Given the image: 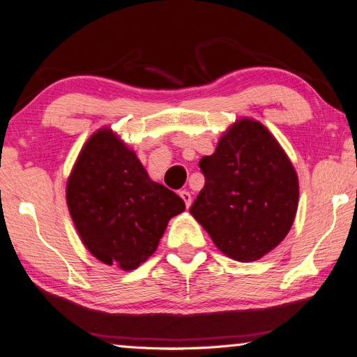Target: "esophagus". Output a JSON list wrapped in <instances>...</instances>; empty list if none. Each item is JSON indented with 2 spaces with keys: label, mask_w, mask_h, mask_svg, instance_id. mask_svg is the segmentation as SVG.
<instances>
[{
  "label": "esophagus",
  "mask_w": 357,
  "mask_h": 357,
  "mask_svg": "<svg viewBox=\"0 0 357 357\" xmlns=\"http://www.w3.org/2000/svg\"><path fill=\"white\" fill-rule=\"evenodd\" d=\"M179 195H181V198H183L184 200V203H185V208L189 209L190 208V204H192V195L187 190H181L179 192Z\"/></svg>",
  "instance_id": "obj_1"
}]
</instances>
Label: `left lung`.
Returning a JSON list of instances; mask_svg holds the SVG:
<instances>
[{
  "label": "left lung",
  "mask_w": 357,
  "mask_h": 357,
  "mask_svg": "<svg viewBox=\"0 0 357 357\" xmlns=\"http://www.w3.org/2000/svg\"><path fill=\"white\" fill-rule=\"evenodd\" d=\"M200 168L206 183L190 214L222 253L250 263L285 239L298 211V173L259 121L229 126Z\"/></svg>",
  "instance_id": "1"
}]
</instances>
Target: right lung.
Here are the masks:
<instances>
[{"label": "right lung", "mask_w": 357, "mask_h": 357, "mask_svg": "<svg viewBox=\"0 0 357 357\" xmlns=\"http://www.w3.org/2000/svg\"><path fill=\"white\" fill-rule=\"evenodd\" d=\"M69 214L94 258L134 271L153 255L168 220L185 209L183 198L154 183L110 128L83 144L66 185Z\"/></svg>", "instance_id": "obj_1"}]
</instances>
